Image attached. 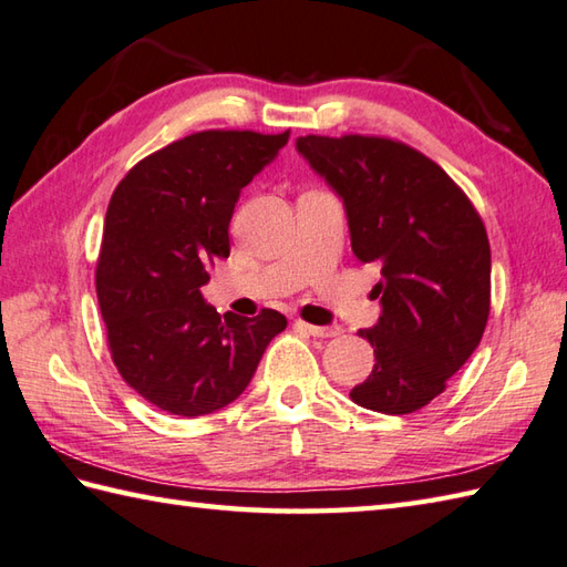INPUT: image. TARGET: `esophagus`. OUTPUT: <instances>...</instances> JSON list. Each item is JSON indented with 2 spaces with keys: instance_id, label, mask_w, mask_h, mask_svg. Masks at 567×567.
Listing matches in <instances>:
<instances>
[{
  "instance_id": "34e87169",
  "label": "esophagus",
  "mask_w": 567,
  "mask_h": 567,
  "mask_svg": "<svg viewBox=\"0 0 567 567\" xmlns=\"http://www.w3.org/2000/svg\"><path fill=\"white\" fill-rule=\"evenodd\" d=\"M295 327L307 331L309 336H315V339H331V336H339V333H341L339 327H315V323H307V321H302V319H299V321L295 323Z\"/></svg>"
}]
</instances>
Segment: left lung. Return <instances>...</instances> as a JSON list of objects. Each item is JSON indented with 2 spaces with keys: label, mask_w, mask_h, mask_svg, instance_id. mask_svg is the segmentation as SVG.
Wrapping results in <instances>:
<instances>
[{
  "label": "left lung",
  "mask_w": 567,
  "mask_h": 567,
  "mask_svg": "<svg viewBox=\"0 0 567 567\" xmlns=\"http://www.w3.org/2000/svg\"><path fill=\"white\" fill-rule=\"evenodd\" d=\"M297 153L339 195L355 258L375 265L380 319L358 336L375 368L351 400L412 414L473 355L489 317V240L465 192L419 151L375 136H299Z\"/></svg>",
  "instance_id": "obj_1"
}]
</instances>
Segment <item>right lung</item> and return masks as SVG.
Segmentation results:
<instances>
[{"label": "right lung", "instance_id": "right-lung-1", "mask_svg": "<svg viewBox=\"0 0 567 567\" xmlns=\"http://www.w3.org/2000/svg\"><path fill=\"white\" fill-rule=\"evenodd\" d=\"M290 138L199 131L128 171L106 209L97 299L116 370L143 400L202 416L248 388L287 319L262 309L221 317L199 292L228 258V221L252 177Z\"/></svg>", "mask_w": 567, "mask_h": 567}]
</instances>
